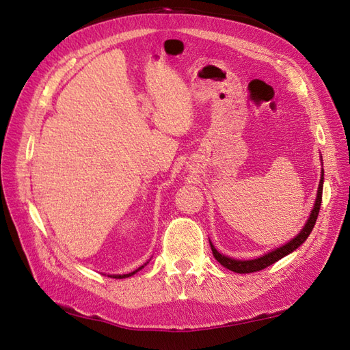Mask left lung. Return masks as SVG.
I'll return each mask as SVG.
<instances>
[{"mask_svg": "<svg viewBox=\"0 0 350 350\" xmlns=\"http://www.w3.org/2000/svg\"><path fill=\"white\" fill-rule=\"evenodd\" d=\"M323 184H324V171H321V179H320V184H319V191H317V198H315V203H314V208L311 211V215L306 220L305 226L302 228V230L299 232L298 235H296L293 239H291L288 243H284V245L273 250L267 254H264V256L258 257V258H254V260H235V258H230L224 256V254H220L215 247L213 243L210 242V247L211 251H213V256L221 264V266L235 271V273H254V271H260L262 269H266L271 264H274L276 261H279L280 258L286 257L288 254H291L292 251H295L299 245L306 241V238L310 237L311 230L315 225L317 217H319V211H320V206H321V200H323Z\"/></svg>", "mask_w": 350, "mask_h": 350, "instance_id": "left-lung-1", "label": "left lung"}]
</instances>
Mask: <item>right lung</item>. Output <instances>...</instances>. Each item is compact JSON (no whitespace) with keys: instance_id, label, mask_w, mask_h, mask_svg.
I'll return each mask as SVG.
<instances>
[{"instance_id":"1","label":"right lung","mask_w":350,"mask_h":350,"mask_svg":"<svg viewBox=\"0 0 350 350\" xmlns=\"http://www.w3.org/2000/svg\"><path fill=\"white\" fill-rule=\"evenodd\" d=\"M144 266H146V264H144ZM144 266L139 267V269L134 270V271H131V273H126V274H112V276L109 274V278H113V279H125V278H130V276H133V274H135V273L139 271V270H142Z\"/></svg>"}]
</instances>
